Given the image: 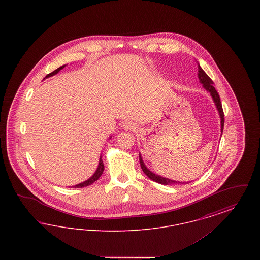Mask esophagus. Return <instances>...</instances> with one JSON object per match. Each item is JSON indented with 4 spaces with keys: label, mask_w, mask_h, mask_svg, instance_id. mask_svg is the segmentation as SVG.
<instances>
[{
    "label": "esophagus",
    "mask_w": 260,
    "mask_h": 260,
    "mask_svg": "<svg viewBox=\"0 0 260 260\" xmlns=\"http://www.w3.org/2000/svg\"><path fill=\"white\" fill-rule=\"evenodd\" d=\"M123 128L125 131H135L136 128V125L132 121H125L123 124Z\"/></svg>",
    "instance_id": "obj_1"
}]
</instances>
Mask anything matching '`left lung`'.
<instances>
[{"instance_id":"obj_1","label":"left lung","mask_w":260,"mask_h":260,"mask_svg":"<svg viewBox=\"0 0 260 260\" xmlns=\"http://www.w3.org/2000/svg\"><path fill=\"white\" fill-rule=\"evenodd\" d=\"M198 69V76L200 82L203 85V87H205V89L210 92L211 98H212L214 103H215V106H216V108L218 110V113H219L220 120H221V122H220V124H221V134H222L223 127H224V113H223L222 104H221V101H220L219 94L216 91L215 87H213V85H212L213 83H212L211 79H210L208 75L205 73V71L200 67V65H199ZM139 162H140V166H141V169H142L143 173H145L150 179H152L155 182H158V183L164 184V185H169V184H186V182L175 181V180H172V179H169V178H166V177H162V176H160V175H157V174L152 173L151 171H149L148 169L146 168V166H145L144 161L142 160L140 154H139Z\"/></svg>"}]
</instances>
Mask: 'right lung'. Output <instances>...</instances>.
Here are the masks:
<instances>
[{"label":"right lung","mask_w":260,"mask_h":260,"mask_svg":"<svg viewBox=\"0 0 260 260\" xmlns=\"http://www.w3.org/2000/svg\"><path fill=\"white\" fill-rule=\"evenodd\" d=\"M65 66H66V65H62V66H60L59 68H57L56 70H54L53 72H51L50 74L47 75V76H46V78H49V77H51V76H53V75L57 74V73H58L61 69H63ZM103 171H104V165H103V161H102V156L100 155L99 167H98V169H96L95 173H93V175H92L91 177H89V178H88L87 180H86V181H84V182H82V183H79V184H77V185L72 186V187H74V188H83V187H86V186L92 184L93 182H95V181L99 179V177L101 176V174L103 173Z\"/></svg>","instance_id":"add662e5"}]
</instances>
